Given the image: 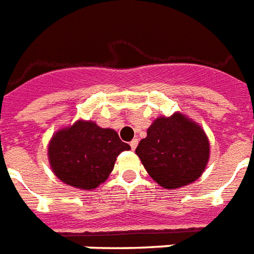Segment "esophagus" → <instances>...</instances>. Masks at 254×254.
I'll use <instances>...</instances> for the list:
<instances>
[{
  "instance_id": "1",
  "label": "esophagus",
  "mask_w": 254,
  "mask_h": 254,
  "mask_svg": "<svg viewBox=\"0 0 254 254\" xmlns=\"http://www.w3.org/2000/svg\"><path fill=\"white\" fill-rule=\"evenodd\" d=\"M129 144H130V148L134 149V148H136V147H137L138 140H137V138H133L132 141H130V143H129Z\"/></svg>"
}]
</instances>
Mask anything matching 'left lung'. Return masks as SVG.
Wrapping results in <instances>:
<instances>
[{
    "instance_id": "left-lung-1",
    "label": "left lung",
    "mask_w": 254,
    "mask_h": 254,
    "mask_svg": "<svg viewBox=\"0 0 254 254\" xmlns=\"http://www.w3.org/2000/svg\"><path fill=\"white\" fill-rule=\"evenodd\" d=\"M136 154L154 181L166 189H177L201 176L209 158V143L196 122L176 113L155 120Z\"/></svg>"
}]
</instances>
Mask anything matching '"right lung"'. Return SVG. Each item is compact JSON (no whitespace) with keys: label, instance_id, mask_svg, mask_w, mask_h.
Returning <instances> with one entry per match:
<instances>
[{"label":"right lung","instance_id":"obj_1","mask_svg":"<svg viewBox=\"0 0 254 254\" xmlns=\"http://www.w3.org/2000/svg\"><path fill=\"white\" fill-rule=\"evenodd\" d=\"M130 149L113 129L77 121L53 136L49 160L54 174L70 187L91 190L107 180L122 151Z\"/></svg>","mask_w":254,"mask_h":254}]
</instances>
